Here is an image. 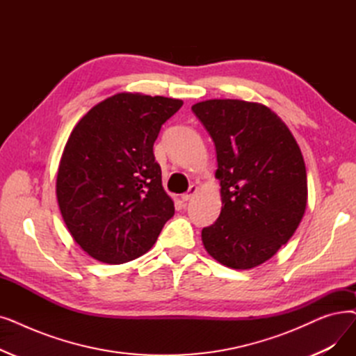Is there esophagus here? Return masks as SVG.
Instances as JSON below:
<instances>
[{
	"mask_svg": "<svg viewBox=\"0 0 356 356\" xmlns=\"http://www.w3.org/2000/svg\"><path fill=\"white\" fill-rule=\"evenodd\" d=\"M196 192H197V188L195 186V184H192V186L189 188V191H188L186 193L181 195V200H183V202H188V200H189Z\"/></svg>",
	"mask_w": 356,
	"mask_h": 356,
	"instance_id": "34e87169",
	"label": "esophagus"
}]
</instances>
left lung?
Returning <instances> with one entry per match:
<instances>
[{
  "mask_svg": "<svg viewBox=\"0 0 356 356\" xmlns=\"http://www.w3.org/2000/svg\"><path fill=\"white\" fill-rule=\"evenodd\" d=\"M215 144L222 209L202 229L207 252L233 269L270 259L296 233L307 205L301 149L269 107L244 100L192 106Z\"/></svg>",
  "mask_w": 356,
  "mask_h": 356,
  "instance_id": "obj_1",
  "label": "left lung"
}]
</instances>
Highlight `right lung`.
I'll return each mask as SVG.
<instances>
[{
    "label": "right lung",
    "mask_w": 356,
    "mask_h": 356,
    "mask_svg": "<svg viewBox=\"0 0 356 356\" xmlns=\"http://www.w3.org/2000/svg\"><path fill=\"white\" fill-rule=\"evenodd\" d=\"M181 106L120 92L92 107L71 132L56 197L71 236L91 257L111 265L140 257L173 216L152 148Z\"/></svg>",
    "instance_id": "add662e5"
}]
</instances>
